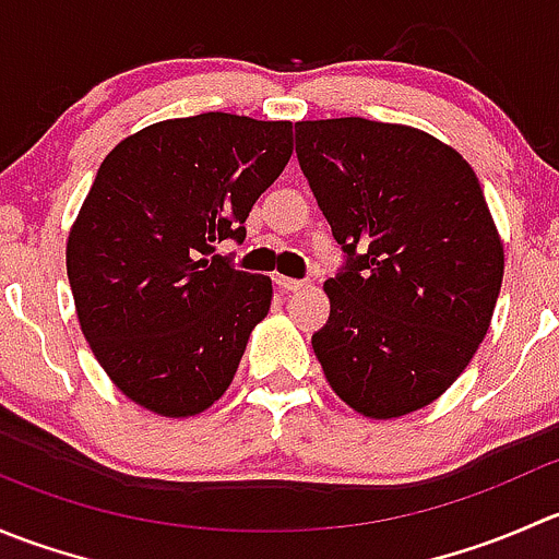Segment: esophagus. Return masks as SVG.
Listing matches in <instances>:
<instances>
[{"instance_id": "esophagus-1", "label": "esophagus", "mask_w": 559, "mask_h": 559, "mask_svg": "<svg viewBox=\"0 0 559 559\" xmlns=\"http://www.w3.org/2000/svg\"><path fill=\"white\" fill-rule=\"evenodd\" d=\"M273 281H275V286H278L281 292H297V289H302V281L286 278V275H273Z\"/></svg>"}]
</instances>
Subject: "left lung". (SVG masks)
I'll return each mask as SVG.
<instances>
[{
  "mask_svg": "<svg viewBox=\"0 0 559 559\" xmlns=\"http://www.w3.org/2000/svg\"><path fill=\"white\" fill-rule=\"evenodd\" d=\"M297 159L346 253L311 343L343 403L394 419L441 397L492 321L503 243L465 159L421 129L297 121Z\"/></svg>",
  "mask_w": 559,
  "mask_h": 559,
  "instance_id": "left-lung-1",
  "label": "left lung"
}]
</instances>
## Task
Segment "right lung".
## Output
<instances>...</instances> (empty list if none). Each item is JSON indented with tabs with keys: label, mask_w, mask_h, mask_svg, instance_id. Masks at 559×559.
I'll list each match as a JSON object with an SVG mask.
<instances>
[{
	"label": "right lung",
	"mask_w": 559,
	"mask_h": 559,
	"mask_svg": "<svg viewBox=\"0 0 559 559\" xmlns=\"http://www.w3.org/2000/svg\"><path fill=\"white\" fill-rule=\"evenodd\" d=\"M292 156L289 121L200 112L151 123L99 165L67 240L81 330L110 381L159 416L211 408L273 300L211 257Z\"/></svg>",
	"instance_id": "right-lung-1"
}]
</instances>
